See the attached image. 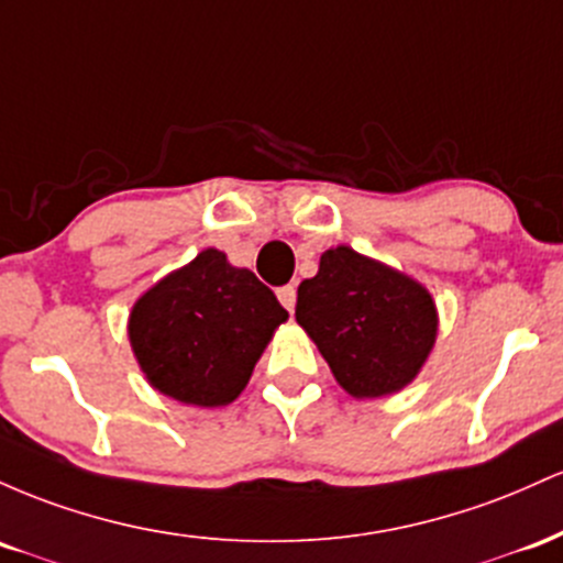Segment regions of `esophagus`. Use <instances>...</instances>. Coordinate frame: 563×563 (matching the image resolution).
<instances>
[{
    "mask_svg": "<svg viewBox=\"0 0 563 563\" xmlns=\"http://www.w3.org/2000/svg\"><path fill=\"white\" fill-rule=\"evenodd\" d=\"M279 302L284 308H287L289 313L295 311V302H298V289H295V284H287V287H279Z\"/></svg>",
    "mask_w": 563,
    "mask_h": 563,
    "instance_id": "34e87169",
    "label": "esophagus"
}]
</instances>
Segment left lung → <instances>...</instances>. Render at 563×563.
Returning a JSON list of instances; mask_svg holds the SVG:
<instances>
[{
    "instance_id": "8db88e82",
    "label": "left lung",
    "mask_w": 563,
    "mask_h": 563,
    "mask_svg": "<svg viewBox=\"0 0 563 563\" xmlns=\"http://www.w3.org/2000/svg\"><path fill=\"white\" fill-rule=\"evenodd\" d=\"M295 319L356 399L404 388L435 340L428 289L351 247L321 255L319 274L298 287Z\"/></svg>"
}]
</instances>
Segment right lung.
Wrapping results in <instances>:
<instances>
[{"label": "right lung", "instance_id": "add662e5", "mask_svg": "<svg viewBox=\"0 0 563 563\" xmlns=\"http://www.w3.org/2000/svg\"><path fill=\"white\" fill-rule=\"evenodd\" d=\"M282 321L287 311L252 271L205 250L135 302L130 340L164 396L223 407L242 394Z\"/></svg>", "mask_w": 563, "mask_h": 563}]
</instances>
